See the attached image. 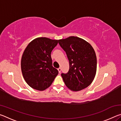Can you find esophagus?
Instances as JSON below:
<instances>
[{
	"label": "esophagus",
	"mask_w": 121,
	"mask_h": 121,
	"mask_svg": "<svg viewBox=\"0 0 121 121\" xmlns=\"http://www.w3.org/2000/svg\"><path fill=\"white\" fill-rule=\"evenodd\" d=\"M58 70L59 73H61V68H59L58 69Z\"/></svg>",
	"instance_id": "obj_1"
}]
</instances>
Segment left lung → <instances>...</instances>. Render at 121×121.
I'll use <instances>...</instances> for the list:
<instances>
[{"label": "left lung", "mask_w": 121, "mask_h": 121, "mask_svg": "<svg viewBox=\"0 0 121 121\" xmlns=\"http://www.w3.org/2000/svg\"><path fill=\"white\" fill-rule=\"evenodd\" d=\"M59 44L66 53L69 63L68 72L61 73L65 85L73 91L89 86L97 71V57L92 46L75 36L59 40Z\"/></svg>", "instance_id": "1"}]
</instances>
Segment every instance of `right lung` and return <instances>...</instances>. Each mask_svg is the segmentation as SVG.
<instances>
[{"mask_svg":"<svg viewBox=\"0 0 121 121\" xmlns=\"http://www.w3.org/2000/svg\"><path fill=\"white\" fill-rule=\"evenodd\" d=\"M58 40L39 37L26 46L22 56V73L26 83L33 89L43 91L52 84L58 74L52 66L51 52Z\"/></svg>","mask_w":121,"mask_h":121,"instance_id":"add662e5","label":"right lung"}]
</instances>
